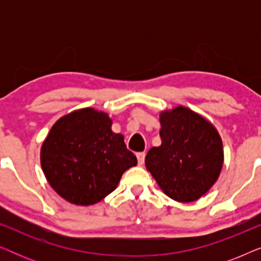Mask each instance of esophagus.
Here are the masks:
<instances>
[{
  "mask_svg": "<svg viewBox=\"0 0 261 261\" xmlns=\"http://www.w3.org/2000/svg\"><path fill=\"white\" fill-rule=\"evenodd\" d=\"M145 156H146V153L145 152H139L137 153V158H138V163L139 165H142L145 162Z\"/></svg>",
  "mask_w": 261,
  "mask_h": 261,
  "instance_id": "1",
  "label": "esophagus"
}]
</instances>
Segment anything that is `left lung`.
I'll use <instances>...</instances> for the list:
<instances>
[{
    "label": "left lung",
    "mask_w": 261,
    "mask_h": 261,
    "mask_svg": "<svg viewBox=\"0 0 261 261\" xmlns=\"http://www.w3.org/2000/svg\"><path fill=\"white\" fill-rule=\"evenodd\" d=\"M160 124L162 145L148 151L146 169L170 198L194 202L220 176L222 140L212 123L184 107L162 113Z\"/></svg>",
    "instance_id": "8db88e82"
}]
</instances>
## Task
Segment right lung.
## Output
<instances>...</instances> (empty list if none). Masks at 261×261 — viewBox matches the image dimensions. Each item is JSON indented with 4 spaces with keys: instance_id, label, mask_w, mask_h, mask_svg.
<instances>
[{
    "instance_id": "add662e5",
    "label": "right lung",
    "mask_w": 261,
    "mask_h": 261,
    "mask_svg": "<svg viewBox=\"0 0 261 261\" xmlns=\"http://www.w3.org/2000/svg\"><path fill=\"white\" fill-rule=\"evenodd\" d=\"M41 167L59 196L77 205L95 204L115 190L138 164L106 113L80 109L55 123L41 147Z\"/></svg>"
}]
</instances>
